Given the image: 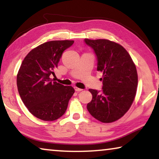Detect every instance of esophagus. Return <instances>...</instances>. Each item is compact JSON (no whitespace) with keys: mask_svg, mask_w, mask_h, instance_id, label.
I'll return each mask as SVG.
<instances>
[{"mask_svg":"<svg viewBox=\"0 0 159 159\" xmlns=\"http://www.w3.org/2000/svg\"><path fill=\"white\" fill-rule=\"evenodd\" d=\"M75 90L77 91V92H80V91H82V90H82V89H81V88H77V87H75Z\"/></svg>","mask_w":159,"mask_h":159,"instance_id":"1","label":"esophagus"}]
</instances>
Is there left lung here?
Here are the masks:
<instances>
[{"label": "left lung", "instance_id": "left-lung-1", "mask_svg": "<svg viewBox=\"0 0 159 159\" xmlns=\"http://www.w3.org/2000/svg\"><path fill=\"white\" fill-rule=\"evenodd\" d=\"M84 42L93 50L97 70L103 75L101 91L89 89L93 99L87 108L101 122H113L125 114L134 101L138 87L136 66L128 52L118 43L105 39H84Z\"/></svg>", "mask_w": 159, "mask_h": 159}]
</instances>
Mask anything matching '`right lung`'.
I'll list each match as a JSON object with an SVG mask.
<instances>
[{
	"label": "right lung",
	"instance_id": "add662e5",
	"mask_svg": "<svg viewBox=\"0 0 159 159\" xmlns=\"http://www.w3.org/2000/svg\"><path fill=\"white\" fill-rule=\"evenodd\" d=\"M73 40H53L32 49L23 60L16 77L17 88L29 111L43 121H54L66 111L75 93L71 86L53 82L61 55L71 47Z\"/></svg>",
	"mask_w": 159,
	"mask_h": 159
}]
</instances>
